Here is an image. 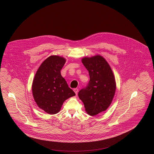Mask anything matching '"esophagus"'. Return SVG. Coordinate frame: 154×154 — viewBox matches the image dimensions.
I'll return each mask as SVG.
<instances>
[{"label":"esophagus","mask_w":154,"mask_h":154,"mask_svg":"<svg viewBox=\"0 0 154 154\" xmlns=\"http://www.w3.org/2000/svg\"><path fill=\"white\" fill-rule=\"evenodd\" d=\"M73 91H75V93L76 94V95H77V94H78V88H74V89H73Z\"/></svg>","instance_id":"34e87169"}]
</instances>
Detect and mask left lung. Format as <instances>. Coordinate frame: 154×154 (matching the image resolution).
I'll return each mask as SVG.
<instances>
[{
  "label": "left lung",
  "instance_id": "8db88e82",
  "mask_svg": "<svg viewBox=\"0 0 154 154\" xmlns=\"http://www.w3.org/2000/svg\"><path fill=\"white\" fill-rule=\"evenodd\" d=\"M82 63L88 71L90 81L87 87L79 91L78 97L86 112L95 116L110 105L116 90L115 79L109 64L100 55L84 57Z\"/></svg>",
  "mask_w": 154,
  "mask_h": 154
}]
</instances>
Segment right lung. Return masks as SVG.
Listing matches in <instances>:
<instances>
[{"instance_id":"obj_1","label":"right lung","mask_w":154,"mask_h":154,"mask_svg":"<svg viewBox=\"0 0 154 154\" xmlns=\"http://www.w3.org/2000/svg\"><path fill=\"white\" fill-rule=\"evenodd\" d=\"M66 61L63 57L49 56L39 67L33 81L34 100L48 114L58 113L66 100L76 95L60 74Z\"/></svg>"}]
</instances>
